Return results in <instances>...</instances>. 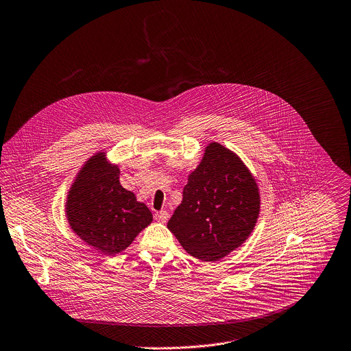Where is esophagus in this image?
Instances as JSON below:
<instances>
[{
	"label": "esophagus",
	"mask_w": 351,
	"mask_h": 351,
	"mask_svg": "<svg viewBox=\"0 0 351 351\" xmlns=\"http://www.w3.org/2000/svg\"><path fill=\"white\" fill-rule=\"evenodd\" d=\"M155 219H156L158 222H162V223L167 222V219H169V214H167V211L162 210V211L155 213Z\"/></svg>",
	"instance_id": "34e87169"
}]
</instances>
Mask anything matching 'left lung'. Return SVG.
<instances>
[{"instance_id": "1", "label": "left lung", "mask_w": 351, "mask_h": 351, "mask_svg": "<svg viewBox=\"0 0 351 351\" xmlns=\"http://www.w3.org/2000/svg\"><path fill=\"white\" fill-rule=\"evenodd\" d=\"M259 207L258 184L248 167L233 151L210 143L188 176L167 228L188 254L215 262L248 239Z\"/></svg>"}]
</instances>
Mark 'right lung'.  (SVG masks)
I'll list each match as a JSON object with an SVG mask.
<instances>
[{"label":"right lung","mask_w":351,"mask_h":351,"mask_svg":"<svg viewBox=\"0 0 351 351\" xmlns=\"http://www.w3.org/2000/svg\"><path fill=\"white\" fill-rule=\"evenodd\" d=\"M119 173L106 152L95 154L81 167L66 200L73 232L107 255L125 251L152 222L149 208L121 185Z\"/></svg>","instance_id":"right-lung-1"}]
</instances>
